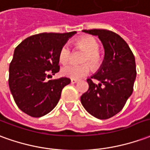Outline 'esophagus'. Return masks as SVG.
<instances>
[{"instance_id":"obj_1","label":"esophagus","mask_w":150,"mask_h":150,"mask_svg":"<svg viewBox=\"0 0 150 150\" xmlns=\"http://www.w3.org/2000/svg\"><path fill=\"white\" fill-rule=\"evenodd\" d=\"M78 79H71V83H78Z\"/></svg>"}]
</instances>
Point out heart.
Listing matches in <instances>:
<instances>
[{"label":"heart","instance_id":"heart-1","mask_svg":"<svg viewBox=\"0 0 150 150\" xmlns=\"http://www.w3.org/2000/svg\"><path fill=\"white\" fill-rule=\"evenodd\" d=\"M75 45L77 48L85 51L83 58V62H88L93 67H97L101 62V57L98 52L99 45L92 36H82L75 41ZM71 57V49L67 45H64L61 48L58 53L59 62L62 64L67 63ZM89 64L83 63L81 65L68 64L62 69V74L69 78L79 79L89 74L91 68Z\"/></svg>","mask_w":150,"mask_h":150}]
</instances>
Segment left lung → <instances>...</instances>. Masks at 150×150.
<instances>
[{"label": "left lung", "instance_id": "left-lung-1", "mask_svg": "<svg viewBox=\"0 0 150 150\" xmlns=\"http://www.w3.org/2000/svg\"><path fill=\"white\" fill-rule=\"evenodd\" d=\"M83 31L99 37L104 46L105 57L99 71L87 79L89 88L81 96V103L94 117L110 119L122 110L133 92L137 76L135 57L126 41L114 31L104 29ZM93 79L100 83L96 85Z\"/></svg>", "mask_w": 150, "mask_h": 150}]
</instances>
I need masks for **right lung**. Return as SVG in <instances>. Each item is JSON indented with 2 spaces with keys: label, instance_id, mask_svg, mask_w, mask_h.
Returning <instances> with one entry per match:
<instances>
[{
  "label": "right lung",
  "instance_id": "obj_1",
  "mask_svg": "<svg viewBox=\"0 0 150 150\" xmlns=\"http://www.w3.org/2000/svg\"><path fill=\"white\" fill-rule=\"evenodd\" d=\"M75 33H40L15 48L9 64V86L18 107L25 114L39 118L57 105L62 90L71 79L47 78L59 71V51Z\"/></svg>",
  "mask_w": 150,
  "mask_h": 150
}]
</instances>
